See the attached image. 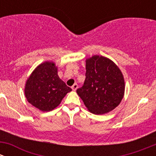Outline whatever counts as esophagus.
I'll return each mask as SVG.
<instances>
[{
	"instance_id": "esophagus-1",
	"label": "esophagus",
	"mask_w": 156,
	"mask_h": 156,
	"mask_svg": "<svg viewBox=\"0 0 156 156\" xmlns=\"http://www.w3.org/2000/svg\"><path fill=\"white\" fill-rule=\"evenodd\" d=\"M77 88H78V84H74L73 85H72V90L75 91L77 90Z\"/></svg>"
}]
</instances>
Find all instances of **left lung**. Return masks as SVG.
Wrapping results in <instances>:
<instances>
[{"instance_id":"8db88e82","label":"left lung","mask_w":156,"mask_h":156,"mask_svg":"<svg viewBox=\"0 0 156 156\" xmlns=\"http://www.w3.org/2000/svg\"><path fill=\"white\" fill-rule=\"evenodd\" d=\"M85 81L77 90L90 112L103 115L120 104L125 94L123 75L114 62L98 55L86 59Z\"/></svg>"}]
</instances>
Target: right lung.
Listing matches in <instances>:
<instances>
[{
	"label": "right lung",
	"instance_id": "right-lung-1",
	"mask_svg": "<svg viewBox=\"0 0 156 156\" xmlns=\"http://www.w3.org/2000/svg\"><path fill=\"white\" fill-rule=\"evenodd\" d=\"M72 89L60 79L53 62H44L37 67L26 81L25 95L28 102L42 112L54 109Z\"/></svg>",
	"mask_w": 156,
	"mask_h": 156
}]
</instances>
